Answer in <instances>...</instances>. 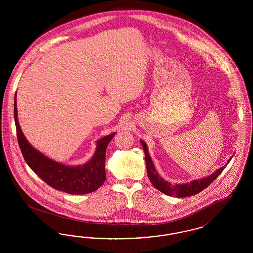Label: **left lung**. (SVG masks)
Listing matches in <instances>:
<instances>
[{
  "mask_svg": "<svg viewBox=\"0 0 253 253\" xmlns=\"http://www.w3.org/2000/svg\"><path fill=\"white\" fill-rule=\"evenodd\" d=\"M141 144L143 147L145 153V161H146V169H147V173L149 176V179L151 181V183L153 184V186L160 191L161 193H165L169 196H175V197H187V196H191L194 195L197 193L202 192L205 190L211 183H212L213 181L216 179L218 175L224 170V169L226 168L227 164L229 163L230 158H229L228 163L218 169L215 170L212 174L203 177L201 179H196L193 180L190 183H185V184H171L170 182L164 180L156 170V168L154 166V163L151 159V157L149 155V151H148V147L145 143L144 141L141 140Z\"/></svg>",
  "mask_w": 253,
  "mask_h": 253,
  "instance_id": "left-lung-1",
  "label": "left lung"
}]
</instances>
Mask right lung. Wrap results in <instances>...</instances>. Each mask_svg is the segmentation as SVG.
<instances>
[{
	"label": "right lung",
	"instance_id": "obj_1",
	"mask_svg": "<svg viewBox=\"0 0 253 253\" xmlns=\"http://www.w3.org/2000/svg\"><path fill=\"white\" fill-rule=\"evenodd\" d=\"M14 98V120L20 149L27 165L37 175L55 190L69 194H86L96 191L106 179L105 152L116 132L96 142L94 157L84 165L70 167L43 156L26 140L18 121L17 102Z\"/></svg>",
	"mask_w": 253,
	"mask_h": 253
}]
</instances>
